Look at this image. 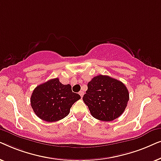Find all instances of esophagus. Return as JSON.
<instances>
[{
    "label": "esophagus",
    "instance_id": "34e87169",
    "mask_svg": "<svg viewBox=\"0 0 161 161\" xmlns=\"http://www.w3.org/2000/svg\"><path fill=\"white\" fill-rule=\"evenodd\" d=\"M79 94H80V97H81V98H82L83 96V94H84V92H83V91H80V92H79Z\"/></svg>",
    "mask_w": 161,
    "mask_h": 161
}]
</instances>
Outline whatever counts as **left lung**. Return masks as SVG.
Wrapping results in <instances>:
<instances>
[{
	"label": "left lung",
	"mask_w": 161,
	"mask_h": 161,
	"mask_svg": "<svg viewBox=\"0 0 161 161\" xmlns=\"http://www.w3.org/2000/svg\"><path fill=\"white\" fill-rule=\"evenodd\" d=\"M83 100L93 117L110 122L125 111L129 100V92L121 81L99 75L88 83V89Z\"/></svg>",
	"instance_id": "8db88e82"
}]
</instances>
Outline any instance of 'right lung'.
Wrapping results in <instances>:
<instances>
[{"instance_id": "1", "label": "right lung", "mask_w": 161, "mask_h": 161, "mask_svg": "<svg viewBox=\"0 0 161 161\" xmlns=\"http://www.w3.org/2000/svg\"><path fill=\"white\" fill-rule=\"evenodd\" d=\"M80 99L69 84L64 85L58 78L50 79L35 88L31 105L36 115L46 122L61 120L69 113L72 105Z\"/></svg>"}]
</instances>
